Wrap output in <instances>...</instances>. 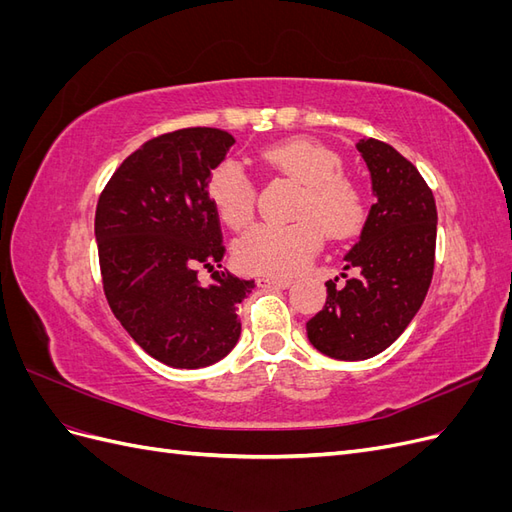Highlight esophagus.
Wrapping results in <instances>:
<instances>
[{
	"label": "esophagus",
	"instance_id": "1",
	"mask_svg": "<svg viewBox=\"0 0 512 512\" xmlns=\"http://www.w3.org/2000/svg\"><path fill=\"white\" fill-rule=\"evenodd\" d=\"M258 286L265 290H286L292 286V280H288V277H260Z\"/></svg>",
	"mask_w": 512,
	"mask_h": 512
}]
</instances>
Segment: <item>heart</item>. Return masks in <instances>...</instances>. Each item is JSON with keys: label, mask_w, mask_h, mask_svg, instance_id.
Here are the masks:
<instances>
[{"label": "heart", "mask_w": 512, "mask_h": 512, "mask_svg": "<svg viewBox=\"0 0 512 512\" xmlns=\"http://www.w3.org/2000/svg\"><path fill=\"white\" fill-rule=\"evenodd\" d=\"M262 162L277 173L303 183L297 205L301 220L292 224H258L235 245V260L245 271L262 275H292L316 256L322 232L346 239L359 232L367 218L363 190L344 177V162L331 149L305 138H292L267 147ZM207 196L220 220L243 228L254 215L256 190L241 164L226 160L215 166L207 181Z\"/></svg>", "instance_id": "heart-1"}]
</instances>
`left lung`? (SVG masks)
Here are the masks:
<instances>
[{
  "label": "left lung",
  "mask_w": 512,
  "mask_h": 512,
  "mask_svg": "<svg viewBox=\"0 0 512 512\" xmlns=\"http://www.w3.org/2000/svg\"><path fill=\"white\" fill-rule=\"evenodd\" d=\"M371 177L361 237L344 256L352 277L327 282V303L305 324L318 352L365 361L389 348L421 309L433 275L438 211L421 173L376 138L356 143ZM346 277V273H339Z\"/></svg>",
  "instance_id": "1"
}]
</instances>
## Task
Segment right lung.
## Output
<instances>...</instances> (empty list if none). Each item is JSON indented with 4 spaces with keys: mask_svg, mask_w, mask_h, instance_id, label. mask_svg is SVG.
<instances>
[{
    "mask_svg": "<svg viewBox=\"0 0 512 512\" xmlns=\"http://www.w3.org/2000/svg\"><path fill=\"white\" fill-rule=\"evenodd\" d=\"M232 145L215 128L151 138L121 162L98 200L106 301L134 342L168 367L222 361L241 335L237 305L256 286L220 271V220L207 196L211 170ZM200 266L212 271L209 287L197 282Z\"/></svg>",
    "mask_w": 512,
    "mask_h": 512,
    "instance_id": "1",
    "label": "right lung"
}]
</instances>
